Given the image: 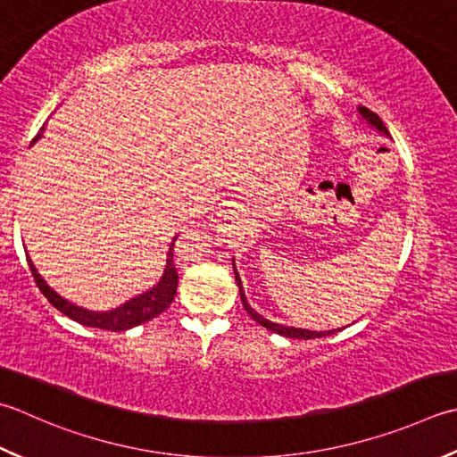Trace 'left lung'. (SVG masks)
<instances>
[{
    "instance_id": "left-lung-1",
    "label": "left lung",
    "mask_w": 457,
    "mask_h": 457,
    "mask_svg": "<svg viewBox=\"0 0 457 457\" xmlns=\"http://www.w3.org/2000/svg\"><path fill=\"white\" fill-rule=\"evenodd\" d=\"M359 112H361L362 119L370 124L372 129H377L380 134H384V137H390L388 129L384 127V122L380 120V116H378L377 112H372V111H369V109H364V106H359ZM234 273H236V281H237L239 295H241V303H244V307H245V311H247V315L252 317V319L255 320V323H259V325L265 327V328H270L271 333H277V335H281V337H289V338H305V341H307V338H320V337H327V335H335L337 330H341V328H337V330H327V333H319V330L295 328V327H285V325H277V323H273V320L265 319L263 315H259L257 311H253L252 307H249L247 297H245V293H244V285H241L239 273H237V270H236V262H234Z\"/></svg>"
}]
</instances>
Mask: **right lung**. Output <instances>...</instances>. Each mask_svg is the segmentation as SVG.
<instances>
[{
  "label": "right lung",
  "instance_id": "add662e5",
  "mask_svg": "<svg viewBox=\"0 0 457 457\" xmlns=\"http://www.w3.org/2000/svg\"><path fill=\"white\" fill-rule=\"evenodd\" d=\"M43 130V129H41ZM41 137V132L35 137L37 140ZM174 241L170 244L168 255H166V265H164V273L160 277V281L152 287L150 291L138 295L130 301L124 303V305L116 307L112 311H88L79 305H73V303L62 299L59 293L53 291L47 283H45L43 277L35 270L33 262L27 255V263H29V270L33 273V279L37 283L39 291L47 297L53 307L61 311L62 315H67L69 319L77 320V323L85 325V327H95V328H103V330H114V333H120V330H129L132 327H138L142 323H148L154 317H158L160 312H164L170 303L174 301L176 287H178V271L174 265Z\"/></svg>",
  "mask_w": 457,
  "mask_h": 457
}]
</instances>
